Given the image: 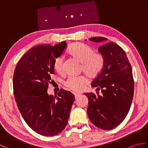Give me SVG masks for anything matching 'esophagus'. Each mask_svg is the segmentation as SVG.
<instances>
[{
	"label": "esophagus",
	"instance_id": "1",
	"mask_svg": "<svg viewBox=\"0 0 148 148\" xmlns=\"http://www.w3.org/2000/svg\"><path fill=\"white\" fill-rule=\"evenodd\" d=\"M81 95V93H74V96H75V99H77V97H79V96H80Z\"/></svg>",
	"mask_w": 148,
	"mask_h": 148
}]
</instances>
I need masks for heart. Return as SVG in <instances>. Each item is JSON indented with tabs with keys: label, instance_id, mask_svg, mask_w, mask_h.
I'll list each match as a JSON object with an SVG mask.
<instances>
[{
	"label": "heart",
	"instance_id": "b5f03b06",
	"mask_svg": "<svg viewBox=\"0 0 148 148\" xmlns=\"http://www.w3.org/2000/svg\"><path fill=\"white\" fill-rule=\"evenodd\" d=\"M68 53L81 62V70L91 77L96 76L103 69L104 57L100 52L93 51V49L85 44L76 42L69 47ZM64 58L60 56L55 60V71L58 74L64 71ZM88 83L87 78L84 76H70L65 81V85L68 88L76 92L82 91Z\"/></svg>",
	"mask_w": 148,
	"mask_h": 148
}]
</instances>
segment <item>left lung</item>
Segmentation results:
<instances>
[{
	"label": "left lung",
	"instance_id": "left-lung-1",
	"mask_svg": "<svg viewBox=\"0 0 148 148\" xmlns=\"http://www.w3.org/2000/svg\"><path fill=\"white\" fill-rule=\"evenodd\" d=\"M89 40L100 42L107 39ZM98 50L104 57V65L91 85L102 93L96 91V94L84 95L89 100L87 113L92 123L102 130H111L124 120L130 110L134 91L132 69L126 53L117 44L103 43Z\"/></svg>",
	"mask_w": 148,
	"mask_h": 148
}]
</instances>
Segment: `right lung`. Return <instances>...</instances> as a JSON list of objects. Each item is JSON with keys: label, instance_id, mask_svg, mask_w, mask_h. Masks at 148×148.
Wrapping results in <instances>:
<instances>
[{"label": "right lung", "instance_id": "obj_1", "mask_svg": "<svg viewBox=\"0 0 148 148\" xmlns=\"http://www.w3.org/2000/svg\"><path fill=\"white\" fill-rule=\"evenodd\" d=\"M67 44L33 47L20 58L13 75L15 100L27 124L37 134L53 136L64 130L74 101V95L61 89L57 95H49L48 88L55 74V60Z\"/></svg>", "mask_w": 148, "mask_h": 148}]
</instances>
